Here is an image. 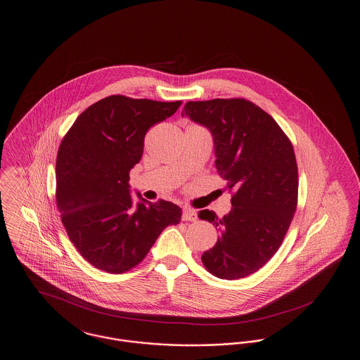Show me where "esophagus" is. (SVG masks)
I'll return each mask as SVG.
<instances>
[{"instance_id":"1","label":"esophagus","mask_w":360,"mask_h":360,"mask_svg":"<svg viewBox=\"0 0 360 360\" xmlns=\"http://www.w3.org/2000/svg\"><path fill=\"white\" fill-rule=\"evenodd\" d=\"M182 220H184V221H195V220H197V213H195V210H193V209L185 206L184 210H182Z\"/></svg>"}]
</instances>
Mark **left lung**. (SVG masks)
I'll use <instances>...</instances> for the list:
<instances>
[{
	"label": "left lung",
	"mask_w": 360,
	"mask_h": 360,
	"mask_svg": "<svg viewBox=\"0 0 360 360\" xmlns=\"http://www.w3.org/2000/svg\"><path fill=\"white\" fill-rule=\"evenodd\" d=\"M185 116L212 134L214 166L235 191L232 209L221 219L213 210L198 212L220 231L202 263L221 279L254 274L274 257L297 207L298 172L290 140L269 113L243 98L190 101Z\"/></svg>",
	"instance_id": "1"
}]
</instances>
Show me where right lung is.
I'll return each mask as SVG.
<instances>
[{
    "mask_svg": "<svg viewBox=\"0 0 360 360\" xmlns=\"http://www.w3.org/2000/svg\"><path fill=\"white\" fill-rule=\"evenodd\" d=\"M181 101L110 96L82 112L56 158V205L70 241L86 260L112 274L131 270L182 210L169 201L131 197L129 172L141 159L147 131Z\"/></svg>",
    "mask_w": 360,
    "mask_h": 360,
    "instance_id": "1",
    "label": "right lung"
}]
</instances>
